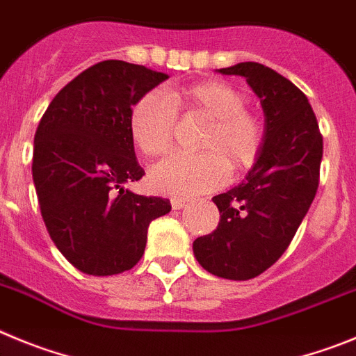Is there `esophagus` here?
<instances>
[{"label": "esophagus", "mask_w": 356, "mask_h": 356, "mask_svg": "<svg viewBox=\"0 0 356 356\" xmlns=\"http://www.w3.org/2000/svg\"><path fill=\"white\" fill-rule=\"evenodd\" d=\"M186 204H188L186 198H172V207H174V209H182Z\"/></svg>", "instance_id": "34e87169"}]
</instances>
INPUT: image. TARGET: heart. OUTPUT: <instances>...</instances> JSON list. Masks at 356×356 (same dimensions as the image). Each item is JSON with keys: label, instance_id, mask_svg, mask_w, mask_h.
I'll list each match as a JSON object with an SVG mask.
<instances>
[{"label": "heart", "instance_id": "b5f03b06", "mask_svg": "<svg viewBox=\"0 0 356 356\" xmlns=\"http://www.w3.org/2000/svg\"><path fill=\"white\" fill-rule=\"evenodd\" d=\"M246 108V97L218 79L149 92L131 111V134L143 154L168 152L177 127V110L211 118L202 134L200 154H174L150 170L152 190L172 197L207 193L229 179V166L239 172L257 159L262 147V124Z\"/></svg>", "mask_w": 356, "mask_h": 356}]
</instances>
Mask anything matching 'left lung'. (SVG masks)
Returning a JSON list of instances; mask_svg holds the SVG:
<instances>
[{
    "label": "left lung",
    "mask_w": 356,
    "mask_h": 356,
    "mask_svg": "<svg viewBox=\"0 0 356 356\" xmlns=\"http://www.w3.org/2000/svg\"><path fill=\"white\" fill-rule=\"evenodd\" d=\"M218 72L243 76L261 99L264 138L248 175L213 197L216 230L193 241L198 264L216 277L250 280L280 259L319 186L323 136L307 95L270 67L241 62Z\"/></svg>",
    "instance_id": "8db88e82"
}]
</instances>
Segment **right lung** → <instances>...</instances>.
<instances>
[{"label": "right lung", "instance_id": "right-lung-1", "mask_svg": "<svg viewBox=\"0 0 356 356\" xmlns=\"http://www.w3.org/2000/svg\"><path fill=\"white\" fill-rule=\"evenodd\" d=\"M168 79L143 65L104 60L54 95L33 140V184L51 239L79 271L106 277L142 259L150 222L168 198L126 182L145 175L134 154L131 108Z\"/></svg>", "mask_w": 356, "mask_h": 356}]
</instances>
